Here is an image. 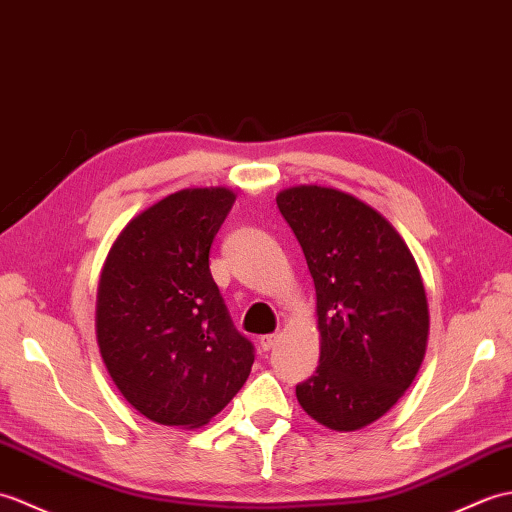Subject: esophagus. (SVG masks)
Masks as SVG:
<instances>
[{"label": "esophagus", "mask_w": 512, "mask_h": 512, "mask_svg": "<svg viewBox=\"0 0 512 512\" xmlns=\"http://www.w3.org/2000/svg\"><path fill=\"white\" fill-rule=\"evenodd\" d=\"M278 339H280V335L278 333H271V335H263V337H260V348H263V350H271V348H274L276 344H278Z\"/></svg>", "instance_id": "esophagus-1"}]
</instances>
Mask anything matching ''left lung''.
Listing matches in <instances>:
<instances>
[{"label":"left lung","mask_w":512,"mask_h":512,"mask_svg":"<svg viewBox=\"0 0 512 512\" xmlns=\"http://www.w3.org/2000/svg\"><path fill=\"white\" fill-rule=\"evenodd\" d=\"M276 203L309 265L322 335L320 366L295 396L324 427L361 429L401 399L425 357L429 311L414 256L346 192L298 186Z\"/></svg>","instance_id":"left-lung-1"}]
</instances>
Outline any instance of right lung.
<instances>
[{
	"mask_svg": "<svg viewBox=\"0 0 512 512\" xmlns=\"http://www.w3.org/2000/svg\"><path fill=\"white\" fill-rule=\"evenodd\" d=\"M234 199L227 188L168 195L124 227L102 269V361L124 399L160 425H206L252 370L254 344L236 331L210 274Z\"/></svg>",
	"mask_w": 512,
	"mask_h": 512,
	"instance_id": "obj_1",
	"label": "right lung"
}]
</instances>
